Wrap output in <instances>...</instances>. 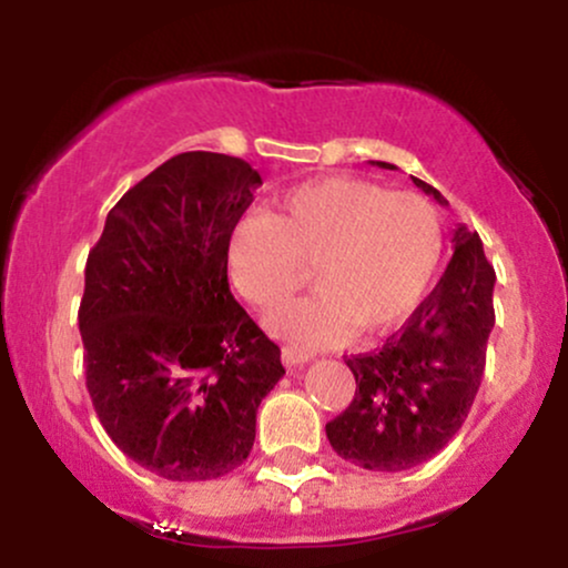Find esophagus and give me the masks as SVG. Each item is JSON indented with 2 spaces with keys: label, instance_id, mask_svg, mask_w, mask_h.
Wrapping results in <instances>:
<instances>
[{
  "label": "esophagus",
  "instance_id": "esophagus-1",
  "mask_svg": "<svg viewBox=\"0 0 568 568\" xmlns=\"http://www.w3.org/2000/svg\"><path fill=\"white\" fill-rule=\"evenodd\" d=\"M283 363L288 368H302L304 363H310V355H304V352H296L293 347H283Z\"/></svg>",
  "mask_w": 568,
  "mask_h": 568
}]
</instances>
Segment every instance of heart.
<instances>
[{"label": "heart", "mask_w": 568, "mask_h": 568, "mask_svg": "<svg viewBox=\"0 0 568 568\" xmlns=\"http://www.w3.org/2000/svg\"><path fill=\"white\" fill-rule=\"evenodd\" d=\"M440 216L427 197L363 179L310 181L275 213L240 219L226 240L234 291L270 312L315 270L317 296L266 317L270 331L312 352L361 334H387L422 304L440 264Z\"/></svg>", "instance_id": "obj_1"}]
</instances>
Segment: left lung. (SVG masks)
<instances>
[{
  "label": "left lung",
  "mask_w": 568,
  "mask_h": 568,
  "mask_svg": "<svg viewBox=\"0 0 568 568\" xmlns=\"http://www.w3.org/2000/svg\"><path fill=\"white\" fill-rule=\"evenodd\" d=\"M414 184L448 205L435 186L422 179ZM452 243V262L408 323L382 349L347 361L355 397L325 425V435L342 459L363 470L400 473L433 459L459 433L478 395L497 275L478 232L459 224Z\"/></svg>",
  "instance_id": "1"
}]
</instances>
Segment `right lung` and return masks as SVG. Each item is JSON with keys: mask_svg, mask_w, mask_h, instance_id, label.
<instances>
[{"mask_svg": "<svg viewBox=\"0 0 568 568\" xmlns=\"http://www.w3.org/2000/svg\"><path fill=\"white\" fill-rule=\"evenodd\" d=\"M256 186L240 158L175 154L122 194L84 266L88 393L109 438L160 478L243 465L285 374L226 280V240Z\"/></svg>", "mask_w": 568, "mask_h": 568, "instance_id": "add662e5", "label": "right lung"}]
</instances>
